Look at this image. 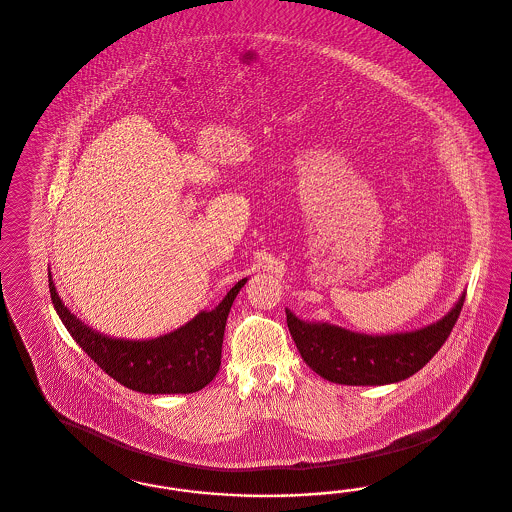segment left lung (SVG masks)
<instances>
[{"label": "left lung", "instance_id": "left-lung-1", "mask_svg": "<svg viewBox=\"0 0 512 512\" xmlns=\"http://www.w3.org/2000/svg\"><path fill=\"white\" fill-rule=\"evenodd\" d=\"M465 302L418 331L363 335L329 323H306L285 308L287 327L306 365L321 378L344 386H384L410 378L441 350Z\"/></svg>", "mask_w": 512, "mask_h": 512}]
</instances>
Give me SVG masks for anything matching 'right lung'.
I'll return each mask as SVG.
<instances>
[{
    "label": "right lung",
    "mask_w": 512,
    "mask_h": 512,
    "mask_svg": "<svg viewBox=\"0 0 512 512\" xmlns=\"http://www.w3.org/2000/svg\"><path fill=\"white\" fill-rule=\"evenodd\" d=\"M236 283L212 312H200L168 335L126 340L102 335L85 325L58 297L49 270V289L56 314L90 359L124 388L149 395L194 393L206 388L221 367V348L230 306L246 285Z\"/></svg>",
    "instance_id": "right-lung-1"
}]
</instances>
